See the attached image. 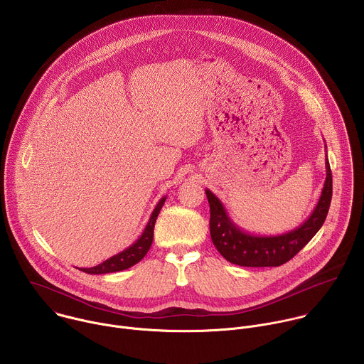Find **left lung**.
I'll list each match as a JSON object with an SVG mask.
<instances>
[{
    "instance_id": "left-lung-1",
    "label": "left lung",
    "mask_w": 364,
    "mask_h": 364,
    "mask_svg": "<svg viewBox=\"0 0 364 364\" xmlns=\"http://www.w3.org/2000/svg\"><path fill=\"white\" fill-rule=\"evenodd\" d=\"M324 162L326 181L316 208L300 226L282 235L262 236L243 230L230 219L219 198L209 189H205L210 208V237L218 252L228 262L247 267L280 266L289 262L310 242L326 220L331 202L333 183L327 155Z\"/></svg>"
}]
</instances>
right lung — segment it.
I'll return each instance as SVG.
<instances>
[{
  "instance_id": "right-lung-1",
  "label": "right lung",
  "mask_w": 364,
  "mask_h": 364,
  "mask_svg": "<svg viewBox=\"0 0 364 364\" xmlns=\"http://www.w3.org/2000/svg\"><path fill=\"white\" fill-rule=\"evenodd\" d=\"M166 200V196H164L155 206L142 235L138 237V240L135 243H132L129 247H127L125 250L119 252L118 255L107 259L105 262L100 263L98 266L94 267H81L80 270L90 273V274H104V273H112V272H119V270H125L129 269L131 266L136 264L138 262H141L144 259V256L148 253L152 240H154V228H155V222L156 218L164 206Z\"/></svg>"
}]
</instances>
